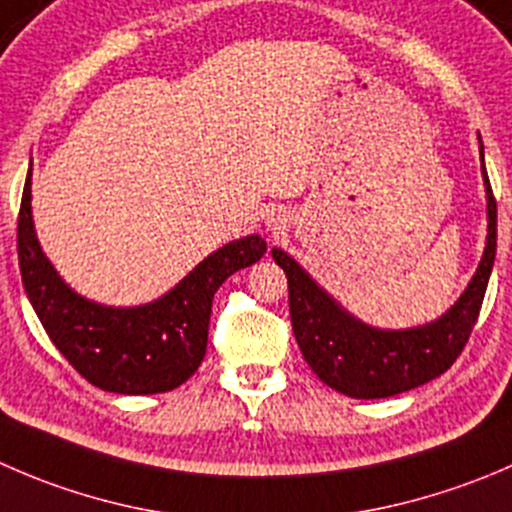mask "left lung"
Instances as JSON below:
<instances>
[{
	"label": "left lung",
	"instance_id": "8db88e82",
	"mask_svg": "<svg viewBox=\"0 0 512 512\" xmlns=\"http://www.w3.org/2000/svg\"><path fill=\"white\" fill-rule=\"evenodd\" d=\"M483 177L488 185V245L483 260L460 300L430 325L415 330H375L362 325L330 300L292 257L272 250L287 275L295 340L307 365L325 385L357 400L390 398L435 380L458 360L478 322L498 240V205L485 165Z\"/></svg>",
	"mask_w": 512,
	"mask_h": 512
}]
</instances>
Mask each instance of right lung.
<instances>
[{"label":"right lung","instance_id":"right-lung-1","mask_svg":"<svg viewBox=\"0 0 512 512\" xmlns=\"http://www.w3.org/2000/svg\"><path fill=\"white\" fill-rule=\"evenodd\" d=\"M32 167L17 217L24 290L49 340L94 388L119 395H155L180 388L207 350L212 297L232 272L267 252L250 235L202 260L180 285L142 307H102L69 290L39 250L32 227Z\"/></svg>","mask_w":512,"mask_h":512}]
</instances>
